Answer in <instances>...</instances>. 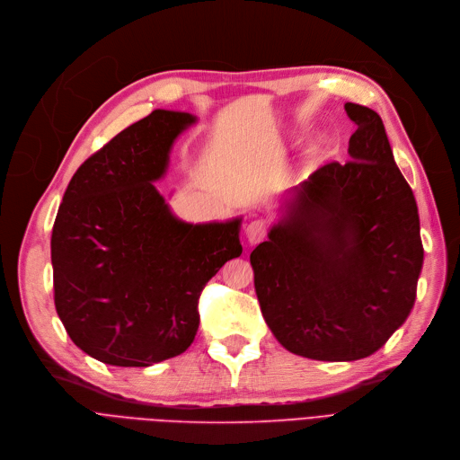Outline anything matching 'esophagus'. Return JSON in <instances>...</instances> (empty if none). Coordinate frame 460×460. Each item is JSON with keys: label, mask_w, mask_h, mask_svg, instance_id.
<instances>
[{"label": "esophagus", "mask_w": 460, "mask_h": 460, "mask_svg": "<svg viewBox=\"0 0 460 460\" xmlns=\"http://www.w3.org/2000/svg\"><path fill=\"white\" fill-rule=\"evenodd\" d=\"M266 232H268L266 221H261V218H256V221H251V223L245 226V239H247V243H249V245L260 243L261 239L266 237Z\"/></svg>", "instance_id": "1"}]
</instances>
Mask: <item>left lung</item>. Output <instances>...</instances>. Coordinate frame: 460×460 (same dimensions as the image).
Masks as SVG:
<instances>
[{
  "label": "left lung",
  "mask_w": 460,
  "mask_h": 460,
  "mask_svg": "<svg viewBox=\"0 0 460 460\" xmlns=\"http://www.w3.org/2000/svg\"><path fill=\"white\" fill-rule=\"evenodd\" d=\"M349 161L280 196L268 242L251 252L261 314L296 356L356 361L406 322L423 268L420 213L382 118L346 102Z\"/></svg>",
  "instance_id": "8db88e82"
}]
</instances>
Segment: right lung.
<instances>
[{"label": "right lung", "instance_id": "1", "mask_svg": "<svg viewBox=\"0 0 460 460\" xmlns=\"http://www.w3.org/2000/svg\"><path fill=\"white\" fill-rule=\"evenodd\" d=\"M196 116L153 111L73 176L52 228L54 301L71 341L106 365L149 367L183 354L199 297L242 254V217L185 223L155 181Z\"/></svg>", "mask_w": 460, "mask_h": 460}]
</instances>
